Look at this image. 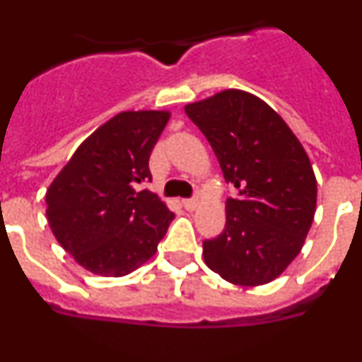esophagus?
Segmentation results:
<instances>
[{
	"label": "esophagus",
	"mask_w": 362,
	"mask_h": 362,
	"mask_svg": "<svg viewBox=\"0 0 362 362\" xmlns=\"http://www.w3.org/2000/svg\"><path fill=\"white\" fill-rule=\"evenodd\" d=\"M182 205H184V207L187 209V211H197L198 205H200V202H198L197 198H191V200H184V202H182Z\"/></svg>",
	"instance_id": "34e87169"
}]
</instances>
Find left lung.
<instances>
[{"label":"left lung","instance_id":"obj_1","mask_svg":"<svg viewBox=\"0 0 362 362\" xmlns=\"http://www.w3.org/2000/svg\"><path fill=\"white\" fill-rule=\"evenodd\" d=\"M211 143L225 180L239 198L225 204L227 225L204 241V261L235 286H262L302 252L316 212L309 155L266 101L225 89L184 107Z\"/></svg>","mask_w":362,"mask_h":362}]
</instances>
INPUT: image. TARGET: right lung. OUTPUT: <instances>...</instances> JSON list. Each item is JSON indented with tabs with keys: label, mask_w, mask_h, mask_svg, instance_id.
Masks as SVG:
<instances>
[{
	"label": "right lung",
	"mask_w": 362,
	"mask_h": 362,
	"mask_svg": "<svg viewBox=\"0 0 362 362\" xmlns=\"http://www.w3.org/2000/svg\"><path fill=\"white\" fill-rule=\"evenodd\" d=\"M170 110H124L76 148L46 191L57 241L83 269L124 276L150 261L173 212L141 187Z\"/></svg>",
	"instance_id": "1"
}]
</instances>
